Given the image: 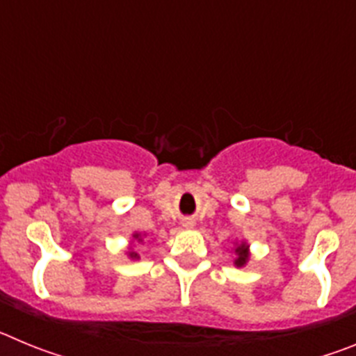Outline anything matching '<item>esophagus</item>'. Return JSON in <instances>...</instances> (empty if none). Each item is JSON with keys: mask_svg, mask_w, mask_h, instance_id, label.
Returning a JSON list of instances; mask_svg holds the SVG:
<instances>
[{"mask_svg": "<svg viewBox=\"0 0 356 356\" xmlns=\"http://www.w3.org/2000/svg\"><path fill=\"white\" fill-rule=\"evenodd\" d=\"M194 225V221H191V219H187V221H185V226H193Z\"/></svg>", "mask_w": 356, "mask_h": 356, "instance_id": "esophagus-1", "label": "esophagus"}]
</instances>
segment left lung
Masks as SVG:
<instances>
[{
  "label": "left lung",
  "mask_w": 356,
  "mask_h": 356,
  "mask_svg": "<svg viewBox=\"0 0 356 356\" xmlns=\"http://www.w3.org/2000/svg\"><path fill=\"white\" fill-rule=\"evenodd\" d=\"M235 253H237V259H235V266H237V267L246 266L248 259H250V248H248L246 242H241V244H237V248H235Z\"/></svg>",
  "instance_id": "8db88e82"
}]
</instances>
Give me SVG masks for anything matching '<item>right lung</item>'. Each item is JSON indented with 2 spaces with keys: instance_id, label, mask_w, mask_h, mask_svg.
<instances>
[{
  "instance_id": "1",
  "label": "right lung",
  "mask_w": 356,
  "mask_h": 356,
  "mask_svg": "<svg viewBox=\"0 0 356 356\" xmlns=\"http://www.w3.org/2000/svg\"><path fill=\"white\" fill-rule=\"evenodd\" d=\"M134 238H137V241H143V238H140V235L139 234H135L134 235ZM130 257H131V259H139V254H137V253H135V251H130Z\"/></svg>"
}]
</instances>
